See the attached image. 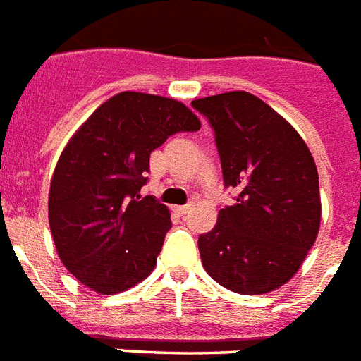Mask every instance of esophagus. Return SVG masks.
<instances>
[{
  "label": "esophagus",
  "mask_w": 361,
  "mask_h": 361,
  "mask_svg": "<svg viewBox=\"0 0 361 361\" xmlns=\"http://www.w3.org/2000/svg\"><path fill=\"white\" fill-rule=\"evenodd\" d=\"M188 207H173V212H175V214H178V216H186L188 214Z\"/></svg>",
  "instance_id": "34e87169"
}]
</instances>
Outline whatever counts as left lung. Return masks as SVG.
<instances>
[{
  "label": "left lung",
  "mask_w": 361,
  "mask_h": 361,
  "mask_svg": "<svg viewBox=\"0 0 361 361\" xmlns=\"http://www.w3.org/2000/svg\"><path fill=\"white\" fill-rule=\"evenodd\" d=\"M214 130L233 207L199 236L204 270L221 287L264 295L296 274L321 226L319 173L298 132L246 91L192 102Z\"/></svg>",
  "instance_id": "left-lung-1"
}]
</instances>
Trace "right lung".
<instances>
[{
	"instance_id": "right-lung-1",
	"label": "right lung",
	"mask_w": 361,
	"mask_h": 361,
	"mask_svg": "<svg viewBox=\"0 0 361 361\" xmlns=\"http://www.w3.org/2000/svg\"><path fill=\"white\" fill-rule=\"evenodd\" d=\"M199 128L183 102L125 91L72 135L51 177L48 218L57 253L78 281L115 295L154 270L171 216L152 195H140L149 158L169 135Z\"/></svg>"
}]
</instances>
